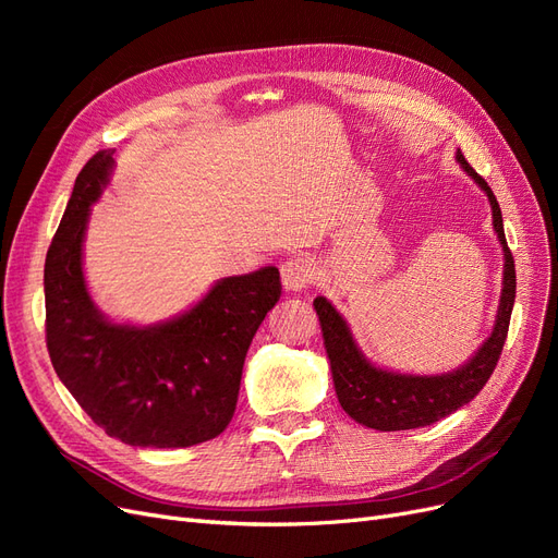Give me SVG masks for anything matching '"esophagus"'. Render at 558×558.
Wrapping results in <instances>:
<instances>
[{
    "label": "esophagus",
    "mask_w": 558,
    "mask_h": 558,
    "mask_svg": "<svg viewBox=\"0 0 558 558\" xmlns=\"http://www.w3.org/2000/svg\"><path fill=\"white\" fill-rule=\"evenodd\" d=\"M314 277H316V260L310 256H295L281 265V283L286 291H293V293L305 291L314 281Z\"/></svg>",
    "instance_id": "esophagus-1"
}]
</instances>
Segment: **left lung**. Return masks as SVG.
<instances>
[{"label": "left lung", "instance_id": "left-lung-1", "mask_svg": "<svg viewBox=\"0 0 558 558\" xmlns=\"http://www.w3.org/2000/svg\"><path fill=\"white\" fill-rule=\"evenodd\" d=\"M456 160L461 162L463 172L475 181L480 189L486 193L492 202L494 214V230L498 234V242L502 246V293L498 302V314L492 335L486 342L477 349L465 365L447 375H400L391 373L369 363L363 351L359 349L356 340L347 326V320L340 316L330 302L318 295L314 300V310L320 320V332H324V344L332 369L335 393L340 400L342 410L359 424L375 428V430H410L430 426L456 412L463 404L475 398L484 384L492 377L496 363L500 359V351L508 337L510 316L514 307V293H517V275H514V258L505 242L502 230V214L498 207V199L488 183L472 170L468 160L463 158L461 148L456 150Z\"/></svg>", "mask_w": 558, "mask_h": 558}]
</instances>
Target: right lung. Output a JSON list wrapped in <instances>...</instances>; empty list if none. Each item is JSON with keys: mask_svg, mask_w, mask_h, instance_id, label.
<instances>
[{"mask_svg": "<svg viewBox=\"0 0 558 558\" xmlns=\"http://www.w3.org/2000/svg\"><path fill=\"white\" fill-rule=\"evenodd\" d=\"M113 150L83 165L46 253V347L60 381L99 428L132 447L181 449L221 435L238 408L253 335L281 298L279 269L226 277L165 324H113L83 277L90 205L107 189Z\"/></svg>", "mask_w": 558, "mask_h": 558, "instance_id": "obj_1", "label": "right lung"}]
</instances>
